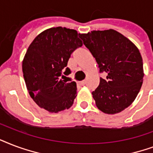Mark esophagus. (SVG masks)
Segmentation results:
<instances>
[{
  "mask_svg": "<svg viewBox=\"0 0 153 153\" xmlns=\"http://www.w3.org/2000/svg\"><path fill=\"white\" fill-rule=\"evenodd\" d=\"M85 84H86V81H85V80H82V81L80 82V85H85Z\"/></svg>",
  "mask_w": 153,
  "mask_h": 153,
  "instance_id": "obj_1",
  "label": "esophagus"
}]
</instances>
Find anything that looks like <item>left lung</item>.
I'll return each mask as SVG.
<instances>
[{"label":"left lung","mask_w":153,"mask_h":153,"mask_svg":"<svg viewBox=\"0 0 153 153\" xmlns=\"http://www.w3.org/2000/svg\"><path fill=\"white\" fill-rule=\"evenodd\" d=\"M83 43L95 57L100 85L92 94L100 111L108 114L121 112L139 93L144 77L142 57L132 41L113 29L80 34Z\"/></svg>","instance_id":"1"}]
</instances>
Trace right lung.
Here are the masks:
<instances>
[{
	"label": "right lung",
	"instance_id": "add662e5",
	"mask_svg": "<svg viewBox=\"0 0 153 153\" xmlns=\"http://www.w3.org/2000/svg\"><path fill=\"white\" fill-rule=\"evenodd\" d=\"M74 29L48 28L34 39L22 64L24 79L29 95L50 112L68 109L76 97V84L62 80L71 73L67 67L71 54L82 46Z\"/></svg>",
	"mask_w": 153,
	"mask_h": 153
}]
</instances>
